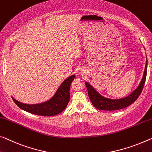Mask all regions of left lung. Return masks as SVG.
I'll return each mask as SVG.
<instances>
[{
	"mask_svg": "<svg viewBox=\"0 0 152 152\" xmlns=\"http://www.w3.org/2000/svg\"><path fill=\"white\" fill-rule=\"evenodd\" d=\"M147 67H148V60L146 61L145 69L143 79H142V81L141 83H140V85L139 86V87L131 94L124 98V99L118 100H111L105 99V98L100 96L89 83H85L88 89V96H89L90 100L92 102L93 105L96 109H99V110L105 111L118 110V109H122L130 105V104H132L133 102H135V100L138 99L140 94H141L142 90L143 89L146 80Z\"/></svg>",
	"mask_w": 152,
	"mask_h": 152,
	"instance_id": "8db88e82",
	"label": "left lung"
}]
</instances>
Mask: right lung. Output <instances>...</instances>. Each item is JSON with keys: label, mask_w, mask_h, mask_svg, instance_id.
<instances>
[{"label": "right lung", "mask_w": 152, "mask_h": 152, "mask_svg": "<svg viewBox=\"0 0 152 152\" xmlns=\"http://www.w3.org/2000/svg\"><path fill=\"white\" fill-rule=\"evenodd\" d=\"M75 75H72L63 81L52 99L44 103L38 104H26L12 98L14 102L28 113L42 116H53L63 111L68 104L70 99V87Z\"/></svg>", "instance_id": "obj_1"}]
</instances>
